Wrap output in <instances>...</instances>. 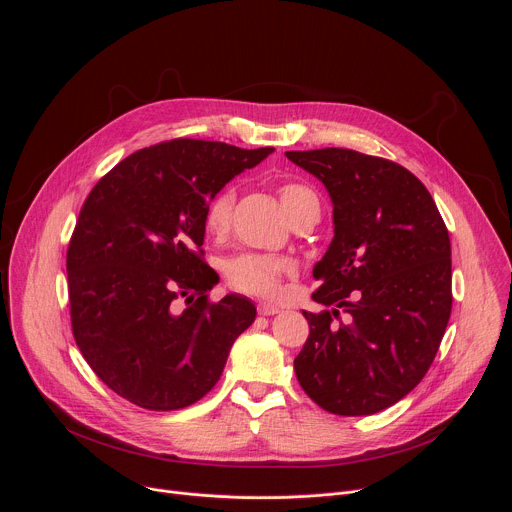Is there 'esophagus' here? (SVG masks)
<instances>
[{
	"instance_id": "obj_1",
	"label": "esophagus",
	"mask_w": 512,
	"mask_h": 512,
	"mask_svg": "<svg viewBox=\"0 0 512 512\" xmlns=\"http://www.w3.org/2000/svg\"><path fill=\"white\" fill-rule=\"evenodd\" d=\"M257 312H259L261 316H275V314L281 312V308L275 306V304H269V302H261V304L257 306Z\"/></svg>"
}]
</instances>
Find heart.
I'll list each match as a JSON object with an SVG mask.
<instances>
[{"label": "heart", "instance_id": "1", "mask_svg": "<svg viewBox=\"0 0 512 512\" xmlns=\"http://www.w3.org/2000/svg\"><path fill=\"white\" fill-rule=\"evenodd\" d=\"M279 200L291 223L304 214H318L320 202L314 190L304 184L285 182L277 188ZM235 208V190L231 186L218 190L204 210V229L212 237H223L229 233L233 223ZM225 277L231 287L249 296H273L279 279L294 271V261L279 255H263V253H239L229 257L223 263Z\"/></svg>", "mask_w": 512, "mask_h": 512}]
</instances>
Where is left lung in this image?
Instances as JSON below:
<instances>
[{
	"label": "left lung",
	"mask_w": 512,
	"mask_h": 512,
	"mask_svg": "<svg viewBox=\"0 0 512 512\" xmlns=\"http://www.w3.org/2000/svg\"><path fill=\"white\" fill-rule=\"evenodd\" d=\"M332 200L334 237L314 265L310 336L294 360L306 395L334 415H373L425 377L452 312L450 235L403 166L342 148L285 152ZM342 311L347 320L336 325Z\"/></svg>",
	"instance_id": "left-lung-1"
}]
</instances>
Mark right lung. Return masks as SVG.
I'll list each match as a JSON object with an SVG mask.
<instances>
[{
  "label": "right lung",
  "instance_id": "add662e5",
  "mask_svg": "<svg viewBox=\"0 0 512 512\" xmlns=\"http://www.w3.org/2000/svg\"><path fill=\"white\" fill-rule=\"evenodd\" d=\"M269 154L174 139L119 162L85 200L66 255L72 334L133 405L174 411L202 399L253 324L257 308L241 294L208 302L218 275L200 247L210 198Z\"/></svg>",
  "mask_w": 512,
  "mask_h": 512
}]
</instances>
